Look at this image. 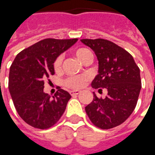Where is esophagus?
<instances>
[{
    "instance_id": "34e87169",
    "label": "esophagus",
    "mask_w": 155,
    "mask_h": 155,
    "mask_svg": "<svg viewBox=\"0 0 155 155\" xmlns=\"http://www.w3.org/2000/svg\"><path fill=\"white\" fill-rule=\"evenodd\" d=\"M71 95H76V94H79L81 93V91H71Z\"/></svg>"
}]
</instances>
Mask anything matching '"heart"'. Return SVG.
<instances>
[{"label": "heart", "instance_id": "1", "mask_svg": "<svg viewBox=\"0 0 155 155\" xmlns=\"http://www.w3.org/2000/svg\"><path fill=\"white\" fill-rule=\"evenodd\" d=\"M75 56L78 58L79 61L84 63L86 61V59L90 56H93L92 53L90 50L86 48H79L74 51ZM63 57L62 55H59L54 62V69L55 71H59L61 68V64H62ZM89 80V77L87 75H78V76H72V77L67 78L64 81V84L69 88L71 89H80L84 86L85 83Z\"/></svg>", "mask_w": 155, "mask_h": 155}]
</instances>
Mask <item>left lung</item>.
Instances as JSON below:
<instances>
[{
  "label": "left lung",
  "instance_id": "8db88e82",
  "mask_svg": "<svg viewBox=\"0 0 155 155\" xmlns=\"http://www.w3.org/2000/svg\"><path fill=\"white\" fill-rule=\"evenodd\" d=\"M93 50L99 61L98 74L91 83L94 89H106L105 98L94 99L85 107L95 126L108 130L120 125L130 116L136 106L141 90L140 68L124 49L104 39H82Z\"/></svg>",
  "mask_w": 155,
  "mask_h": 155
}]
</instances>
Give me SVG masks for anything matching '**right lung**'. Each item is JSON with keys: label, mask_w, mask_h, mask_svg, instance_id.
<instances>
[{"label": "right lung", "mask_w": 155, "mask_h": 155, "mask_svg": "<svg viewBox=\"0 0 155 155\" xmlns=\"http://www.w3.org/2000/svg\"><path fill=\"white\" fill-rule=\"evenodd\" d=\"M77 41L45 39L15 56L10 68L9 91L17 113L29 125L48 129L64 114L71 95L59 87L51 97L44 92V84L54 74L55 59Z\"/></svg>", "instance_id": "1"}]
</instances>
